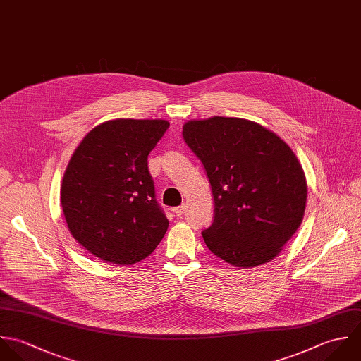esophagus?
I'll return each mask as SVG.
<instances>
[{
    "instance_id": "1",
    "label": "esophagus",
    "mask_w": 361,
    "mask_h": 361,
    "mask_svg": "<svg viewBox=\"0 0 361 361\" xmlns=\"http://www.w3.org/2000/svg\"><path fill=\"white\" fill-rule=\"evenodd\" d=\"M173 212H174V215L177 217H181L184 215V212H185V207L184 205H181V207H178V208H174L173 209Z\"/></svg>"
}]
</instances>
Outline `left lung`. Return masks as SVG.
Segmentation results:
<instances>
[{
  "label": "left lung",
  "instance_id": "8db88e82",
  "mask_svg": "<svg viewBox=\"0 0 361 361\" xmlns=\"http://www.w3.org/2000/svg\"><path fill=\"white\" fill-rule=\"evenodd\" d=\"M183 137L212 187L215 217L202 231L208 248L235 268L276 258L307 204L305 174L291 147L264 126L235 117L190 120Z\"/></svg>",
  "mask_w": 361,
  "mask_h": 361
}]
</instances>
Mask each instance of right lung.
Listing matches in <instances>:
<instances>
[{
  "label": "right lung",
  "mask_w": 361,
  "mask_h": 361,
  "mask_svg": "<svg viewBox=\"0 0 361 361\" xmlns=\"http://www.w3.org/2000/svg\"><path fill=\"white\" fill-rule=\"evenodd\" d=\"M169 126L166 120H109L90 130L71 156L61 184L64 217L73 238L104 262L134 265L167 231L147 156Z\"/></svg>",
  "instance_id": "1"
}]
</instances>
